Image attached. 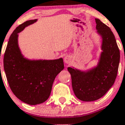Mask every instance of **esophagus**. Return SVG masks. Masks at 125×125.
<instances>
[{
    "label": "esophagus",
    "instance_id": "obj_1",
    "mask_svg": "<svg viewBox=\"0 0 125 125\" xmlns=\"http://www.w3.org/2000/svg\"><path fill=\"white\" fill-rule=\"evenodd\" d=\"M73 59H72V57L69 55H67L64 57V62L66 63H70L71 62Z\"/></svg>",
    "mask_w": 125,
    "mask_h": 125
}]
</instances>
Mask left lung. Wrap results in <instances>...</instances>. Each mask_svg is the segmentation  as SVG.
I'll return each instance as SVG.
<instances>
[{"mask_svg":"<svg viewBox=\"0 0 125 125\" xmlns=\"http://www.w3.org/2000/svg\"><path fill=\"white\" fill-rule=\"evenodd\" d=\"M95 20L96 33L101 38L98 63L84 71L67 68L75 96L83 101H96L108 92L114 83L120 60V52L111 29L99 19Z\"/></svg>","mask_w":125,"mask_h":125,"instance_id":"8db88e82","label":"left lung"}]
</instances>
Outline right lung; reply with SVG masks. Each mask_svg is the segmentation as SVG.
<instances>
[{
  "label": "right lung",
  "instance_id": "add662e5",
  "mask_svg": "<svg viewBox=\"0 0 125 125\" xmlns=\"http://www.w3.org/2000/svg\"><path fill=\"white\" fill-rule=\"evenodd\" d=\"M36 21H26L14 30L4 56V69L10 89L17 98L31 105L40 104L48 99L54 80L64 69L62 58L30 60L22 54L19 33Z\"/></svg>",
  "mask_w": 125,
  "mask_h": 125
}]
</instances>
